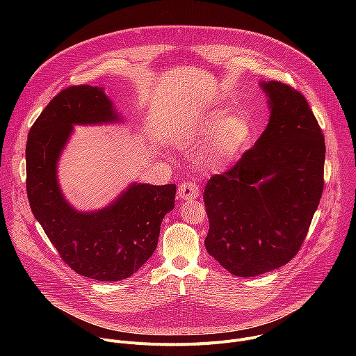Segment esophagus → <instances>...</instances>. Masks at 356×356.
Segmentation results:
<instances>
[{"instance_id":"esophagus-1","label":"esophagus","mask_w":356,"mask_h":356,"mask_svg":"<svg viewBox=\"0 0 356 356\" xmlns=\"http://www.w3.org/2000/svg\"><path fill=\"white\" fill-rule=\"evenodd\" d=\"M177 194L181 200H194L200 195V188L194 181L187 180L179 186Z\"/></svg>"}]
</instances>
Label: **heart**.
<instances>
[{
  "mask_svg": "<svg viewBox=\"0 0 356 356\" xmlns=\"http://www.w3.org/2000/svg\"><path fill=\"white\" fill-rule=\"evenodd\" d=\"M195 135L201 139H209L206 162L218 168L231 162L250 143L255 135V127L241 111L227 115V110L218 108L207 113L198 121Z\"/></svg>",
  "mask_w": 356,
  "mask_h": 356,
  "instance_id": "obj_1",
  "label": "heart"
}]
</instances>
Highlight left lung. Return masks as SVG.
<instances>
[{"mask_svg":"<svg viewBox=\"0 0 356 356\" xmlns=\"http://www.w3.org/2000/svg\"><path fill=\"white\" fill-rule=\"evenodd\" d=\"M262 88L270 107L266 129L202 195L207 252L239 277L275 270L297 255L324 188L325 142L306 97L275 80Z\"/></svg>","mask_w":356,"mask_h":356,"instance_id":"left-lung-1","label":"left lung"}]
</instances>
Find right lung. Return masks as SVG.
Instances as JSON below:
<instances>
[{
    "mask_svg": "<svg viewBox=\"0 0 356 356\" xmlns=\"http://www.w3.org/2000/svg\"><path fill=\"white\" fill-rule=\"evenodd\" d=\"M118 121L101 88L62 90L32 125L26 142V193L31 210L62 261L76 273L118 282L132 276L155 252L163 217L175 209L176 186L132 184L97 213H79L63 198L56 165L73 124Z\"/></svg>",
    "mask_w": 356,
    "mask_h": 356,
    "instance_id": "add662e5",
    "label": "right lung"
}]
</instances>
